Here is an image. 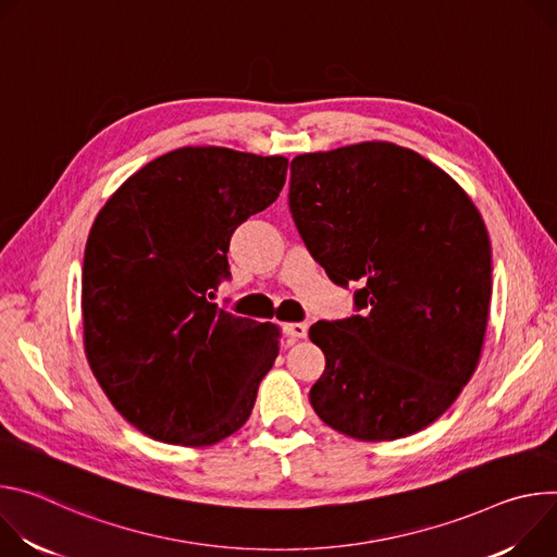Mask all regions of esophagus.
Wrapping results in <instances>:
<instances>
[{
  "label": "esophagus",
  "instance_id": "1",
  "mask_svg": "<svg viewBox=\"0 0 557 557\" xmlns=\"http://www.w3.org/2000/svg\"><path fill=\"white\" fill-rule=\"evenodd\" d=\"M307 323H285L283 325V332L292 338V341H298V338H305L307 336Z\"/></svg>",
  "mask_w": 557,
  "mask_h": 557
}]
</instances>
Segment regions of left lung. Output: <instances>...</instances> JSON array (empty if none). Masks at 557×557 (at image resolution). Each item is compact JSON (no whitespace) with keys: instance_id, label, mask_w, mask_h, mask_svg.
<instances>
[{"instance_id":"8db88e82","label":"left lung","mask_w":557,"mask_h":557,"mask_svg":"<svg viewBox=\"0 0 557 557\" xmlns=\"http://www.w3.org/2000/svg\"><path fill=\"white\" fill-rule=\"evenodd\" d=\"M307 250L354 292L356 314L319 321V418L356 441H396L441 418L473 376L488 319L491 243L460 185L389 141L307 152L289 165Z\"/></svg>"}]
</instances>
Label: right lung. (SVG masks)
Instances as JSON below:
<instances>
[{"mask_svg":"<svg viewBox=\"0 0 557 557\" xmlns=\"http://www.w3.org/2000/svg\"><path fill=\"white\" fill-rule=\"evenodd\" d=\"M285 174V157L188 146L123 181L97 214L82 268L86 358L141 434L208 447L250 418L281 332L210 298L230 278L234 230L276 201Z\"/></svg>","mask_w":557,"mask_h":557,"instance_id":"right-lung-1","label":"right lung"}]
</instances>
